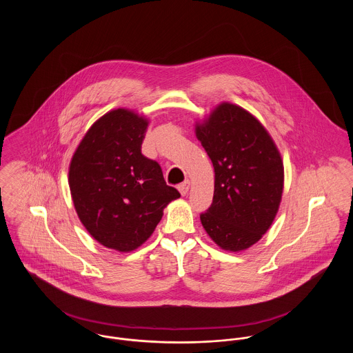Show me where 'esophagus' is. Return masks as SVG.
Masks as SVG:
<instances>
[{"label":"esophagus","instance_id":"34e87169","mask_svg":"<svg viewBox=\"0 0 353 353\" xmlns=\"http://www.w3.org/2000/svg\"><path fill=\"white\" fill-rule=\"evenodd\" d=\"M189 189H190V181L189 179L179 185V192H181L182 196H186L189 193Z\"/></svg>","mask_w":353,"mask_h":353}]
</instances>
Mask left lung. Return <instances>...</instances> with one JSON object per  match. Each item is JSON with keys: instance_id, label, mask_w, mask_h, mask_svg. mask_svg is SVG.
I'll use <instances>...</instances> for the list:
<instances>
[{"instance_id": "8db88e82", "label": "left lung", "mask_w": 353, "mask_h": 353, "mask_svg": "<svg viewBox=\"0 0 353 353\" xmlns=\"http://www.w3.org/2000/svg\"><path fill=\"white\" fill-rule=\"evenodd\" d=\"M196 134L214 168L213 201L200 214L202 225L221 249L245 250L262 238L279 210L281 156L266 129L231 103L217 105Z\"/></svg>"}]
</instances>
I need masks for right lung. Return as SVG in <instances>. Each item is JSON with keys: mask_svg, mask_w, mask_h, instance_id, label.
<instances>
[{"mask_svg": "<svg viewBox=\"0 0 353 353\" xmlns=\"http://www.w3.org/2000/svg\"><path fill=\"white\" fill-rule=\"evenodd\" d=\"M148 121L117 108L98 119L69 167V188L79 219L103 246L132 252L181 197L165 183L157 161L141 153Z\"/></svg>", "mask_w": 353, "mask_h": 353, "instance_id": "right-lung-1", "label": "right lung"}]
</instances>
